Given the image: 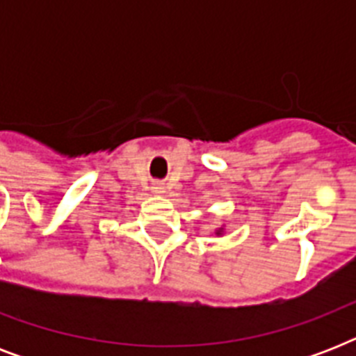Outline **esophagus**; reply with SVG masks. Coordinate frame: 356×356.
Segmentation results:
<instances>
[{
	"mask_svg": "<svg viewBox=\"0 0 356 356\" xmlns=\"http://www.w3.org/2000/svg\"><path fill=\"white\" fill-rule=\"evenodd\" d=\"M153 192H155V194H164V186H162V184H155V186H153Z\"/></svg>",
	"mask_w": 356,
	"mask_h": 356,
	"instance_id": "34e87169",
	"label": "esophagus"
}]
</instances>
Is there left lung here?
Instances as JSON below:
<instances>
[{"label": "left lung", "instance_id": "obj_1", "mask_svg": "<svg viewBox=\"0 0 356 356\" xmlns=\"http://www.w3.org/2000/svg\"><path fill=\"white\" fill-rule=\"evenodd\" d=\"M216 234H222V229H220V231H218V233Z\"/></svg>", "mask_w": 356, "mask_h": 356}]
</instances>
